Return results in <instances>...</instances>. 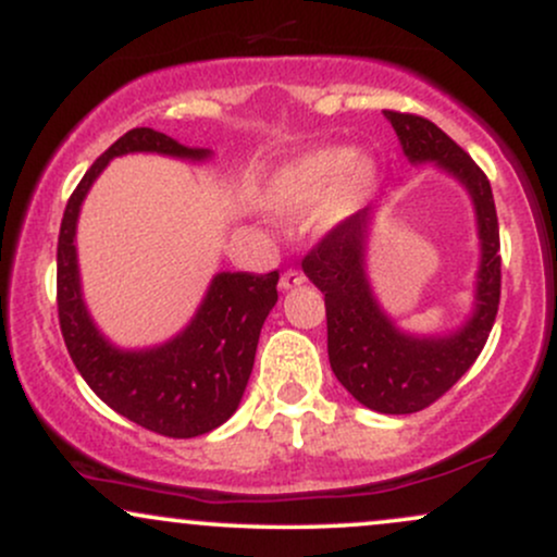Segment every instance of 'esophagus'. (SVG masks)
<instances>
[{"label": "esophagus", "mask_w": 557, "mask_h": 557, "mask_svg": "<svg viewBox=\"0 0 557 557\" xmlns=\"http://www.w3.org/2000/svg\"><path fill=\"white\" fill-rule=\"evenodd\" d=\"M304 283H306V274L300 270H287V272H283V277H280V287H283V290H293V287H298Z\"/></svg>", "instance_id": "1"}]
</instances>
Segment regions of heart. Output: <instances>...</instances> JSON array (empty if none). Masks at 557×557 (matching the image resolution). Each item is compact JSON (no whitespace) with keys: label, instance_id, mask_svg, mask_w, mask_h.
Wrapping results in <instances>:
<instances>
[{"label":"heart","instance_id":"heart-1","mask_svg":"<svg viewBox=\"0 0 557 557\" xmlns=\"http://www.w3.org/2000/svg\"><path fill=\"white\" fill-rule=\"evenodd\" d=\"M376 164L345 149L298 154L272 175L264 203L277 216H300L314 209L317 225L332 227L372 196Z\"/></svg>","mask_w":557,"mask_h":557}]
</instances>
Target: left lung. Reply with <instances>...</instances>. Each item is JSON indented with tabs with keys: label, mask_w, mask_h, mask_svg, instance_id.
I'll use <instances>...</instances> for the list:
<instances>
[{
	"label": "left lung",
	"mask_w": 557,
	"mask_h": 557,
	"mask_svg": "<svg viewBox=\"0 0 557 557\" xmlns=\"http://www.w3.org/2000/svg\"><path fill=\"white\" fill-rule=\"evenodd\" d=\"M385 114L398 133L403 154L413 164L434 162L471 194L482 240L474 317L445 337H411L389 322L363 272L369 209L327 230L300 267L324 293L330 367L341 385L372 411L417 413L443 398L487 343L500 304V227L487 175L456 140L419 114Z\"/></svg>",
	"instance_id": "obj_1"
}]
</instances>
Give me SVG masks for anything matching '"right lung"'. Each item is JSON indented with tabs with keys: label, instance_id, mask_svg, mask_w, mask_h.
Segmentation results:
<instances>
[{
	"label": "right lung",
	"instance_id": "add662e5",
	"mask_svg": "<svg viewBox=\"0 0 557 557\" xmlns=\"http://www.w3.org/2000/svg\"><path fill=\"white\" fill-rule=\"evenodd\" d=\"M133 151L207 159L151 127H133L83 175L62 214L57 240V314L67 354L88 387L120 417L164 437H198L233 417L248 385L261 324L277 304L280 272H220L207 298L175 341L149 350H120L101 337L81 296L75 222L107 162Z\"/></svg>",
	"mask_w": 557,
	"mask_h": 557
}]
</instances>
